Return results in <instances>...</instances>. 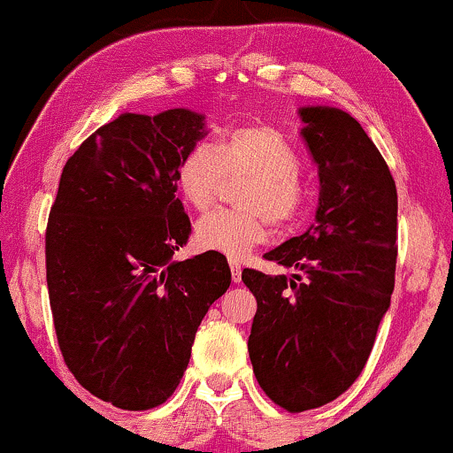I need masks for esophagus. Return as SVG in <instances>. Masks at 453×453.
Returning <instances> with one entry per match:
<instances>
[{
    "label": "esophagus",
    "instance_id": "1",
    "mask_svg": "<svg viewBox=\"0 0 453 453\" xmlns=\"http://www.w3.org/2000/svg\"><path fill=\"white\" fill-rule=\"evenodd\" d=\"M230 270H232V280L241 282L242 280V268L236 259L230 257Z\"/></svg>",
    "mask_w": 453,
    "mask_h": 453
}]
</instances>
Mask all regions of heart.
<instances>
[{
    "mask_svg": "<svg viewBox=\"0 0 453 453\" xmlns=\"http://www.w3.org/2000/svg\"><path fill=\"white\" fill-rule=\"evenodd\" d=\"M299 173L302 157L296 147L265 124L227 130L215 145H194L174 174L179 192L192 209L215 206L227 179H250L241 198L247 211H215L196 223L198 247L241 259L268 238V219L280 227L296 223L306 204Z\"/></svg>",
    "mask_w": 453,
    "mask_h": 453,
    "instance_id": "b5f03b06",
    "label": "heart"
}]
</instances>
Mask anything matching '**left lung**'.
I'll list each match as a JSON object with an SVG mask.
<instances>
[{
    "label": "left lung",
    "mask_w": 453,
    "mask_h": 453,
    "mask_svg": "<svg viewBox=\"0 0 453 453\" xmlns=\"http://www.w3.org/2000/svg\"><path fill=\"white\" fill-rule=\"evenodd\" d=\"M299 118L319 166L316 221L264 255L297 274L242 272L257 299L255 378L291 413L326 405L361 375L396 268V185L378 147L337 107H302Z\"/></svg>",
    "instance_id": "obj_1"
}]
</instances>
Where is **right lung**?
Instances as JSON below:
<instances>
[{"label":"right lung","instance_id":"add662e5","mask_svg":"<svg viewBox=\"0 0 453 453\" xmlns=\"http://www.w3.org/2000/svg\"><path fill=\"white\" fill-rule=\"evenodd\" d=\"M206 134L203 113H122L63 168L46 227V280L69 372L119 410L162 405L188 369L196 331L227 291L226 255H173L192 223L177 166Z\"/></svg>","mask_w":453,"mask_h":453}]
</instances>
